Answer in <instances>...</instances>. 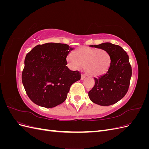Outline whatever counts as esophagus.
<instances>
[{
    "label": "esophagus",
    "instance_id": "esophagus-1",
    "mask_svg": "<svg viewBox=\"0 0 149 149\" xmlns=\"http://www.w3.org/2000/svg\"><path fill=\"white\" fill-rule=\"evenodd\" d=\"M85 77H86V74H81V79L83 80Z\"/></svg>",
    "mask_w": 149,
    "mask_h": 149
}]
</instances>
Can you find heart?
Here are the masks:
<instances>
[{"instance_id":"b5f03b06","label":"heart","mask_w":149,"mask_h":149,"mask_svg":"<svg viewBox=\"0 0 149 149\" xmlns=\"http://www.w3.org/2000/svg\"><path fill=\"white\" fill-rule=\"evenodd\" d=\"M74 56L70 54L67 56L68 65L72 69L76 70L84 66L86 73L92 76L105 74L111 65L109 54L102 48H80L74 52Z\"/></svg>"}]
</instances>
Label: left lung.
Returning <instances> with one entry per match:
<instances>
[{
  "label": "left lung",
  "mask_w": 149,
  "mask_h": 149,
  "mask_svg": "<svg viewBox=\"0 0 149 149\" xmlns=\"http://www.w3.org/2000/svg\"><path fill=\"white\" fill-rule=\"evenodd\" d=\"M106 50L111 65L105 74L94 78L95 84L88 92L89 99L100 106H110L120 101L127 93L132 76L129 56L123 48L111 43L91 45Z\"/></svg>",
  "instance_id": "left-lung-1"
}]
</instances>
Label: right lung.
<instances>
[{"label": "right lung", "instance_id": "1", "mask_svg": "<svg viewBox=\"0 0 149 149\" xmlns=\"http://www.w3.org/2000/svg\"><path fill=\"white\" fill-rule=\"evenodd\" d=\"M73 49L66 44L47 43L26 54L22 80L31 101L52 108L66 100L71 86L81 79L79 71L66 66V57Z\"/></svg>", "mask_w": 149, "mask_h": 149}]
</instances>
